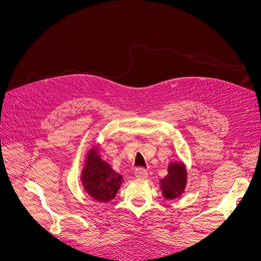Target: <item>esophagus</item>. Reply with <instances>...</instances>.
<instances>
[{
  "instance_id": "esophagus-1",
  "label": "esophagus",
  "mask_w": 261,
  "mask_h": 261,
  "mask_svg": "<svg viewBox=\"0 0 261 261\" xmlns=\"http://www.w3.org/2000/svg\"><path fill=\"white\" fill-rule=\"evenodd\" d=\"M135 176H136L137 178L145 179V178H147V176H148V172H147V170H145V169H143V168H138V169L135 170Z\"/></svg>"
}]
</instances>
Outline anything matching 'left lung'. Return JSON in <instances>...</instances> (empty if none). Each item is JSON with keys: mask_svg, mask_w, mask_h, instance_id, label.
<instances>
[{"mask_svg": "<svg viewBox=\"0 0 261 261\" xmlns=\"http://www.w3.org/2000/svg\"><path fill=\"white\" fill-rule=\"evenodd\" d=\"M186 169L183 163H170L168 175L161 179V189L165 199L177 198L186 185Z\"/></svg>", "mask_w": 261, "mask_h": 261, "instance_id": "1", "label": "left lung"}]
</instances>
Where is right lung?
Here are the masks:
<instances>
[{
    "label": "right lung",
    "instance_id": "obj_1",
    "mask_svg": "<svg viewBox=\"0 0 261 261\" xmlns=\"http://www.w3.org/2000/svg\"><path fill=\"white\" fill-rule=\"evenodd\" d=\"M123 177L114 172L108 162L103 161L91 149L87 155L86 167L83 170V185L93 199L101 202L113 199L122 184Z\"/></svg>",
    "mask_w": 261,
    "mask_h": 261
}]
</instances>
